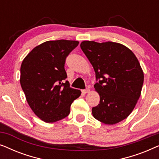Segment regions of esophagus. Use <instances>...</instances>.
Wrapping results in <instances>:
<instances>
[{
  "mask_svg": "<svg viewBox=\"0 0 159 159\" xmlns=\"http://www.w3.org/2000/svg\"><path fill=\"white\" fill-rule=\"evenodd\" d=\"M82 93H84V94H86V93H88L89 92H90V89L87 88V89H85V90H82Z\"/></svg>",
  "mask_w": 159,
  "mask_h": 159,
  "instance_id": "obj_1",
  "label": "esophagus"
}]
</instances>
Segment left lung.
<instances>
[{"mask_svg":"<svg viewBox=\"0 0 159 159\" xmlns=\"http://www.w3.org/2000/svg\"><path fill=\"white\" fill-rule=\"evenodd\" d=\"M80 47L98 80L94 88L100 103L92 108L93 116L106 125L120 122L131 114L141 94L144 74L138 58L118 43L85 40Z\"/></svg>","mask_w":159,"mask_h":159,"instance_id":"1","label":"left lung"}]
</instances>
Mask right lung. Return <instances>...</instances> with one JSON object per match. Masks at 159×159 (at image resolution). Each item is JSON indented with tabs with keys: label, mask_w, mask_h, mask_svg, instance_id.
Here are the masks:
<instances>
[{
	"label": "right lung",
	"mask_w": 159,
	"mask_h": 159,
	"mask_svg": "<svg viewBox=\"0 0 159 159\" xmlns=\"http://www.w3.org/2000/svg\"><path fill=\"white\" fill-rule=\"evenodd\" d=\"M79 44L75 40H49L34 48L21 65L20 84L30 107L47 123L66 117L81 91L71 88L64 69L66 56Z\"/></svg>",
	"instance_id": "add662e5"
}]
</instances>
